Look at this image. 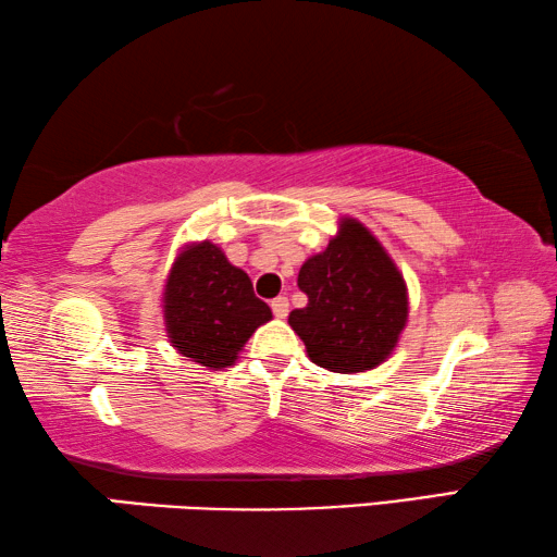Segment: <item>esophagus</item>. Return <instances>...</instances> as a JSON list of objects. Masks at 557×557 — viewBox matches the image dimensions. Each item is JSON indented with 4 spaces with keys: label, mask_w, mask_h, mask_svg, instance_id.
Masks as SVG:
<instances>
[{
    "label": "esophagus",
    "mask_w": 557,
    "mask_h": 557,
    "mask_svg": "<svg viewBox=\"0 0 557 557\" xmlns=\"http://www.w3.org/2000/svg\"><path fill=\"white\" fill-rule=\"evenodd\" d=\"M270 307H272V312H275V317H280V320H285L287 312H289V299L287 297H275L270 302Z\"/></svg>",
    "instance_id": "obj_1"
}]
</instances>
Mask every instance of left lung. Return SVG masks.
Returning a JSON list of instances; mask_svg holds the SVG:
<instances>
[{"label":"left lung","instance_id":"1","mask_svg":"<svg viewBox=\"0 0 557 557\" xmlns=\"http://www.w3.org/2000/svg\"><path fill=\"white\" fill-rule=\"evenodd\" d=\"M307 295L289 326L317 367L330 372H367L392 355L409 317L401 272L382 243L355 218H342L326 250L299 268Z\"/></svg>","mask_w":557,"mask_h":557}]
</instances>
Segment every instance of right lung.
I'll list each match as a JSON object with an SVG mask.
<instances>
[{
    "label": "right lung",
    "mask_w": 557,
    "mask_h": 557,
    "mask_svg": "<svg viewBox=\"0 0 557 557\" xmlns=\"http://www.w3.org/2000/svg\"><path fill=\"white\" fill-rule=\"evenodd\" d=\"M168 339L183 357L208 369L233 367L245 342L272 320L252 282L210 240L185 245L163 289Z\"/></svg>",
    "instance_id": "right-lung-1"
}]
</instances>
